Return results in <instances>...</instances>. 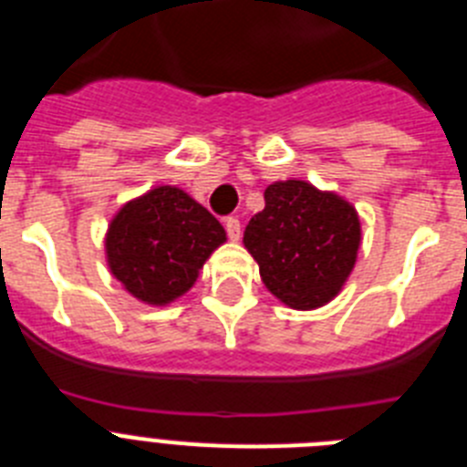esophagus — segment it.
Here are the masks:
<instances>
[{
	"instance_id": "obj_1",
	"label": "esophagus",
	"mask_w": 467,
	"mask_h": 467,
	"mask_svg": "<svg viewBox=\"0 0 467 467\" xmlns=\"http://www.w3.org/2000/svg\"><path fill=\"white\" fill-rule=\"evenodd\" d=\"M224 226L231 241H238V238H241V220H238V217H226Z\"/></svg>"
}]
</instances>
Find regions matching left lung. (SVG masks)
Here are the masks:
<instances>
[{
	"label": "left lung",
	"instance_id": "obj_1",
	"mask_svg": "<svg viewBox=\"0 0 467 467\" xmlns=\"http://www.w3.org/2000/svg\"><path fill=\"white\" fill-rule=\"evenodd\" d=\"M264 201L245 226L243 245L259 264L266 290L296 311L329 304L356 266L362 243L358 210L306 180L269 184Z\"/></svg>",
	"mask_w": 467,
	"mask_h": 467
}]
</instances>
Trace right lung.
Masks as SVG:
<instances>
[{
    "mask_svg": "<svg viewBox=\"0 0 467 467\" xmlns=\"http://www.w3.org/2000/svg\"><path fill=\"white\" fill-rule=\"evenodd\" d=\"M226 231L184 189H150L111 217L105 257L128 295L150 306H168L187 295Z\"/></svg>",
    "mask_w": 467,
    "mask_h": 467,
    "instance_id": "right-lung-1",
    "label": "right lung"
}]
</instances>
